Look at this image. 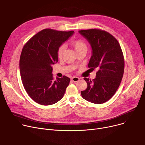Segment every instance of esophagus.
Masks as SVG:
<instances>
[{
	"instance_id": "obj_1",
	"label": "esophagus",
	"mask_w": 145,
	"mask_h": 145,
	"mask_svg": "<svg viewBox=\"0 0 145 145\" xmlns=\"http://www.w3.org/2000/svg\"><path fill=\"white\" fill-rule=\"evenodd\" d=\"M71 80L74 82H76L80 80V78L77 77H73L72 78H71Z\"/></svg>"
}]
</instances>
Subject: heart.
I'll return each instance as SVG.
<instances>
[{
    "mask_svg": "<svg viewBox=\"0 0 145 145\" xmlns=\"http://www.w3.org/2000/svg\"><path fill=\"white\" fill-rule=\"evenodd\" d=\"M71 45L74 49V50L75 51V52H77V54L81 52H84L86 53L88 49L86 43L84 40H81V39H77L74 41H72V42L71 43ZM64 50H65V46L64 45H61L58 48V51H57V56L59 58H61L62 57H63Z\"/></svg>",
    "mask_w": 145,
    "mask_h": 145,
    "instance_id": "1",
    "label": "heart"
}]
</instances>
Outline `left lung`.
<instances>
[{"instance_id": "obj_1", "label": "left lung", "mask_w": 145, "mask_h": 145, "mask_svg": "<svg viewBox=\"0 0 145 145\" xmlns=\"http://www.w3.org/2000/svg\"><path fill=\"white\" fill-rule=\"evenodd\" d=\"M79 33L92 48L88 68L98 70L93 80L84 78L87 88L81 94L88 101L102 104L113 97L120 84L125 68L123 52L118 40L105 31L90 29Z\"/></svg>"}]
</instances>
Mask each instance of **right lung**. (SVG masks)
Returning a JSON list of instances; mask_svg holds the SVG:
<instances>
[{
  "mask_svg": "<svg viewBox=\"0 0 145 145\" xmlns=\"http://www.w3.org/2000/svg\"><path fill=\"white\" fill-rule=\"evenodd\" d=\"M74 31L45 29L24 45L19 61L20 76L30 97L41 105L55 104L63 97L70 78L65 75L55 80L52 65L58 62V48Z\"/></svg>",
  "mask_w": 145,
  "mask_h": 145,
  "instance_id": "1",
  "label": "right lung"
}]
</instances>
